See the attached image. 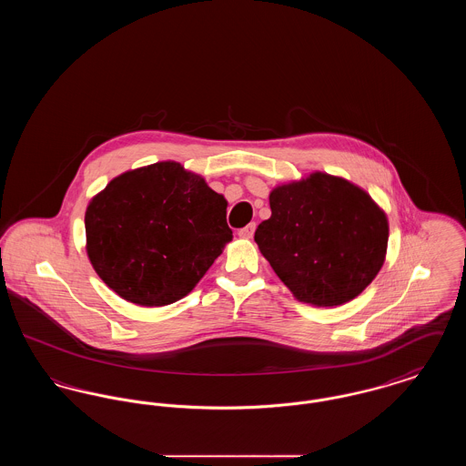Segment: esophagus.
<instances>
[{
    "mask_svg": "<svg viewBox=\"0 0 466 466\" xmlns=\"http://www.w3.org/2000/svg\"><path fill=\"white\" fill-rule=\"evenodd\" d=\"M255 228H257V225H255V223H249V225H246L244 228H241L238 234H239L241 239H251L253 234H255Z\"/></svg>",
    "mask_w": 466,
    "mask_h": 466,
    "instance_id": "esophagus-1",
    "label": "esophagus"
}]
</instances>
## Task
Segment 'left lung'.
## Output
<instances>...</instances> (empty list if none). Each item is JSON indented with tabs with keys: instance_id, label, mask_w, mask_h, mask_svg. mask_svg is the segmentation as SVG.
Segmentation results:
<instances>
[{
	"instance_id": "obj_1",
	"label": "left lung",
	"mask_w": 466,
	"mask_h": 466,
	"mask_svg": "<svg viewBox=\"0 0 466 466\" xmlns=\"http://www.w3.org/2000/svg\"><path fill=\"white\" fill-rule=\"evenodd\" d=\"M270 218L255 241L299 302L342 306L367 289L386 260L390 223L361 187L314 171L274 187Z\"/></svg>"
}]
</instances>
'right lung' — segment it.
<instances>
[{
    "label": "right lung",
    "instance_id": "right-lung-1",
    "mask_svg": "<svg viewBox=\"0 0 466 466\" xmlns=\"http://www.w3.org/2000/svg\"><path fill=\"white\" fill-rule=\"evenodd\" d=\"M227 199L179 162L126 171L90 199L86 249L118 297L145 308L188 295L232 241Z\"/></svg>",
    "mask_w": 466,
    "mask_h": 466
}]
</instances>
